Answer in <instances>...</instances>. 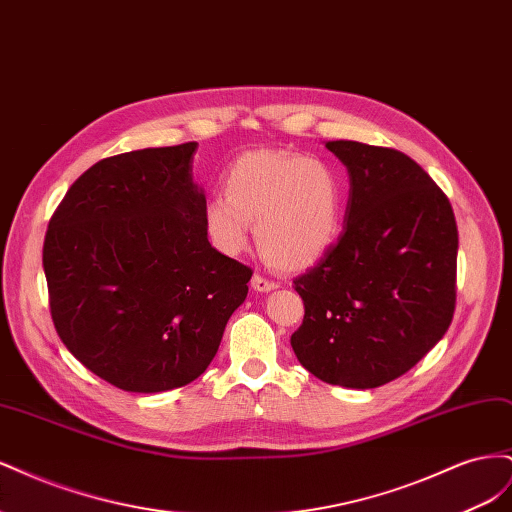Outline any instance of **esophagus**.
I'll return each instance as SVG.
<instances>
[{
    "instance_id": "esophagus-1",
    "label": "esophagus",
    "mask_w": 512,
    "mask_h": 512,
    "mask_svg": "<svg viewBox=\"0 0 512 512\" xmlns=\"http://www.w3.org/2000/svg\"><path fill=\"white\" fill-rule=\"evenodd\" d=\"M252 288L258 290V292H271V290L277 288V284L267 280V277H262V275H254L252 277Z\"/></svg>"
}]
</instances>
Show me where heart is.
I'll return each instance as SVG.
<instances>
[{
  "mask_svg": "<svg viewBox=\"0 0 512 512\" xmlns=\"http://www.w3.org/2000/svg\"><path fill=\"white\" fill-rule=\"evenodd\" d=\"M226 194L207 198V237L228 256L250 243L269 265L303 271L331 252L344 224V183L335 168L290 151H247L230 164Z\"/></svg>",
  "mask_w": 512,
  "mask_h": 512,
  "instance_id": "obj_1",
  "label": "heart"
}]
</instances>
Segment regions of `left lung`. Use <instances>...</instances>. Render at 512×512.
<instances>
[{"label": "left lung", "instance_id": "8db88e82", "mask_svg": "<svg viewBox=\"0 0 512 512\" xmlns=\"http://www.w3.org/2000/svg\"><path fill=\"white\" fill-rule=\"evenodd\" d=\"M327 149L350 177L344 232L294 280L305 316L290 346L322 382L376 389L404 376L451 327L455 213L406 153L356 141Z\"/></svg>", "mask_w": 512, "mask_h": 512}]
</instances>
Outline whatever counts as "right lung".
<instances>
[{
    "label": "right lung",
    "instance_id": "obj_1",
    "mask_svg": "<svg viewBox=\"0 0 512 512\" xmlns=\"http://www.w3.org/2000/svg\"><path fill=\"white\" fill-rule=\"evenodd\" d=\"M196 143L104 158L72 183L44 237L57 335L130 393L196 380L247 297L252 269L207 239Z\"/></svg>",
    "mask_w": 512,
    "mask_h": 512
}]
</instances>
